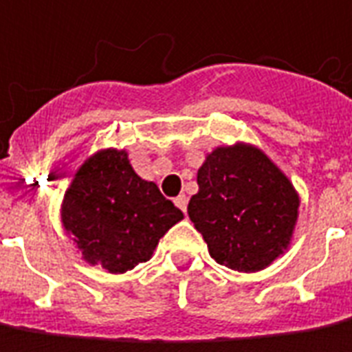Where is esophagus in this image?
I'll return each mask as SVG.
<instances>
[{"mask_svg":"<svg viewBox=\"0 0 352 352\" xmlns=\"http://www.w3.org/2000/svg\"><path fill=\"white\" fill-rule=\"evenodd\" d=\"M174 204H176L178 209H182V211L186 213V209H188V197H186V195H178V197L174 199Z\"/></svg>","mask_w":352,"mask_h":352,"instance_id":"34e87169","label":"esophagus"}]
</instances>
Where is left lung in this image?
I'll return each instance as SVG.
<instances>
[{
	"label": "left lung",
	"mask_w": 352,
	"mask_h": 352,
	"mask_svg": "<svg viewBox=\"0 0 352 352\" xmlns=\"http://www.w3.org/2000/svg\"><path fill=\"white\" fill-rule=\"evenodd\" d=\"M188 214L211 258L228 270H265L291 246L300 197L287 174L250 143L213 148L197 170Z\"/></svg>",
	"instance_id": "obj_1"
}]
</instances>
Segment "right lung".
Masks as SVG:
<instances>
[{
  "mask_svg": "<svg viewBox=\"0 0 352 352\" xmlns=\"http://www.w3.org/2000/svg\"><path fill=\"white\" fill-rule=\"evenodd\" d=\"M184 219L155 182L143 180L124 148H100L79 166L61 201V225L82 259L126 273L153 256Z\"/></svg>",
  "mask_w": 352,
  "mask_h": 352,
  "instance_id": "right-lung-1",
  "label": "right lung"
}]
</instances>
